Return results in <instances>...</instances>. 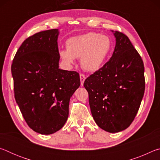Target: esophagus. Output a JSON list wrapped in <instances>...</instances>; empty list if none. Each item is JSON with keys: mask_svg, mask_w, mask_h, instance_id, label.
Masks as SVG:
<instances>
[{"mask_svg": "<svg viewBox=\"0 0 160 160\" xmlns=\"http://www.w3.org/2000/svg\"><path fill=\"white\" fill-rule=\"evenodd\" d=\"M80 83H81V85H83L84 84V81L85 80V75L84 74H80Z\"/></svg>", "mask_w": 160, "mask_h": 160, "instance_id": "obj_1", "label": "esophagus"}]
</instances>
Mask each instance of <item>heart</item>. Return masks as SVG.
Wrapping results in <instances>:
<instances>
[{
  "instance_id": "obj_1",
  "label": "heart",
  "mask_w": 160,
  "mask_h": 160,
  "mask_svg": "<svg viewBox=\"0 0 160 160\" xmlns=\"http://www.w3.org/2000/svg\"><path fill=\"white\" fill-rule=\"evenodd\" d=\"M66 50L59 51V56L68 66H72L75 58H80V66L88 72H95L104 64L112 48L110 38L90 32L68 39Z\"/></svg>"
}]
</instances>
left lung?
I'll return each mask as SVG.
<instances>
[{
  "mask_svg": "<svg viewBox=\"0 0 160 160\" xmlns=\"http://www.w3.org/2000/svg\"><path fill=\"white\" fill-rule=\"evenodd\" d=\"M113 34L116 46L112 56L84 82L94 121L109 132H120L131 125L145 85L141 56L126 34L118 31Z\"/></svg>",
  "mask_w": 160,
  "mask_h": 160,
  "instance_id": "obj_1",
  "label": "left lung"
}]
</instances>
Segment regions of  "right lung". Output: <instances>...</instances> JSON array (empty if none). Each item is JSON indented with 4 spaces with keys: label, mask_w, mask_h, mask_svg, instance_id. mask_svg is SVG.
Returning <instances> with one entry per match:
<instances>
[{
    "label": "right lung",
    "mask_w": 160,
    "mask_h": 160,
    "mask_svg": "<svg viewBox=\"0 0 160 160\" xmlns=\"http://www.w3.org/2000/svg\"><path fill=\"white\" fill-rule=\"evenodd\" d=\"M58 34L53 29L28 37L11 66L16 102L29 128L43 135L64 126L70 99L80 85L78 72L58 68Z\"/></svg>",
    "instance_id": "add662e5"
}]
</instances>
